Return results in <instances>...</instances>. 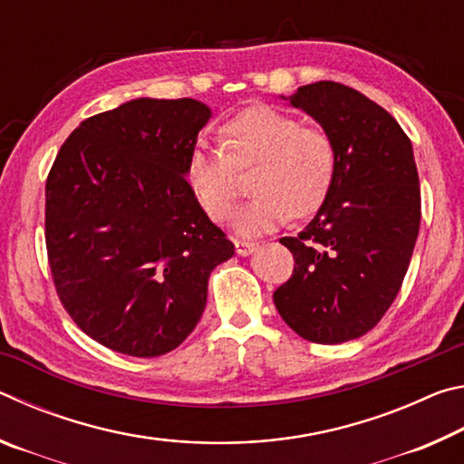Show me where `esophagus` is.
<instances>
[{
    "label": "esophagus",
    "instance_id": "obj_1",
    "mask_svg": "<svg viewBox=\"0 0 464 464\" xmlns=\"http://www.w3.org/2000/svg\"><path fill=\"white\" fill-rule=\"evenodd\" d=\"M256 249H257V243H254V241L235 239V251H237L239 256H249V254H254Z\"/></svg>",
    "mask_w": 464,
    "mask_h": 464
}]
</instances>
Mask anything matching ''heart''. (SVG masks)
Wrapping results in <instances>:
<instances>
[{"mask_svg":"<svg viewBox=\"0 0 464 464\" xmlns=\"http://www.w3.org/2000/svg\"><path fill=\"white\" fill-rule=\"evenodd\" d=\"M257 163L251 198L235 217L243 235H260L307 217L324 204L335 178V147L327 132L303 127L293 114L256 106L221 129V147L196 145L186 161V179L210 218H229L241 194L237 169Z\"/></svg>","mask_w":464,"mask_h":464,"instance_id":"obj_1","label":"heart"}]
</instances>
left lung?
I'll list each match as a JSON object with an SVG mask.
<instances>
[{
    "label": "left lung",
    "instance_id": "left-lung-1",
    "mask_svg": "<svg viewBox=\"0 0 464 464\" xmlns=\"http://www.w3.org/2000/svg\"><path fill=\"white\" fill-rule=\"evenodd\" d=\"M315 119L335 147V178L317 215L280 243L295 257L274 304L315 343L364 335L395 301L421 218L411 140L387 110L335 82L285 98Z\"/></svg>",
    "mask_w": 464,
    "mask_h": 464
}]
</instances>
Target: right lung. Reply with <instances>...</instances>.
Segmentation results:
<instances>
[{
	"label": "right lung",
	"mask_w": 464,
	"mask_h": 464,
	"mask_svg": "<svg viewBox=\"0 0 464 464\" xmlns=\"http://www.w3.org/2000/svg\"><path fill=\"white\" fill-rule=\"evenodd\" d=\"M210 108L137 98L85 119L46 178L44 237L63 307L127 356L176 350L207 307L208 276L235 246L186 179Z\"/></svg>",
	"instance_id": "1"
}]
</instances>
